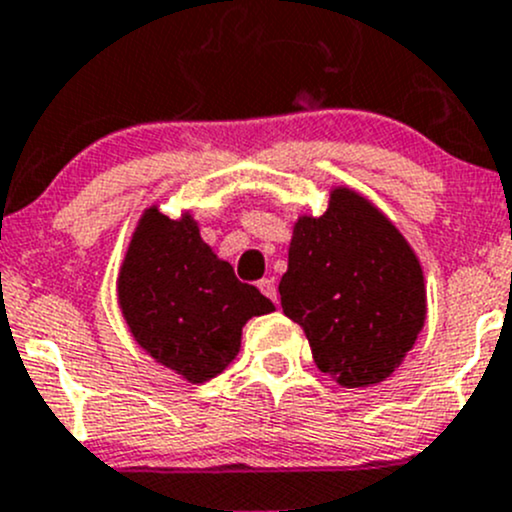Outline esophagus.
<instances>
[{
    "mask_svg": "<svg viewBox=\"0 0 512 512\" xmlns=\"http://www.w3.org/2000/svg\"><path fill=\"white\" fill-rule=\"evenodd\" d=\"M257 289H260L262 294H265L270 302H277V287H275V280H270V277H262L260 282H257Z\"/></svg>",
    "mask_w": 512,
    "mask_h": 512,
    "instance_id": "34e87169",
    "label": "esophagus"
}]
</instances>
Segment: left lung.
I'll return each mask as SVG.
<instances>
[{
    "instance_id": "8db88e82",
    "label": "left lung",
    "mask_w": 512,
    "mask_h": 512,
    "mask_svg": "<svg viewBox=\"0 0 512 512\" xmlns=\"http://www.w3.org/2000/svg\"><path fill=\"white\" fill-rule=\"evenodd\" d=\"M280 299L319 369L352 389L384 381L426 319L411 247L374 205L344 188L334 190L322 218L294 225Z\"/></svg>"
}]
</instances>
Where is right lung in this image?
Masks as SVG:
<instances>
[{
  "label": "right lung",
  "instance_id": "1",
  "mask_svg": "<svg viewBox=\"0 0 512 512\" xmlns=\"http://www.w3.org/2000/svg\"><path fill=\"white\" fill-rule=\"evenodd\" d=\"M118 297L136 342L190 381L220 374L240 352L242 324L275 309L213 255L188 215L170 220L156 208L133 235Z\"/></svg>",
  "mask_w": 512,
  "mask_h": 512
}]
</instances>
